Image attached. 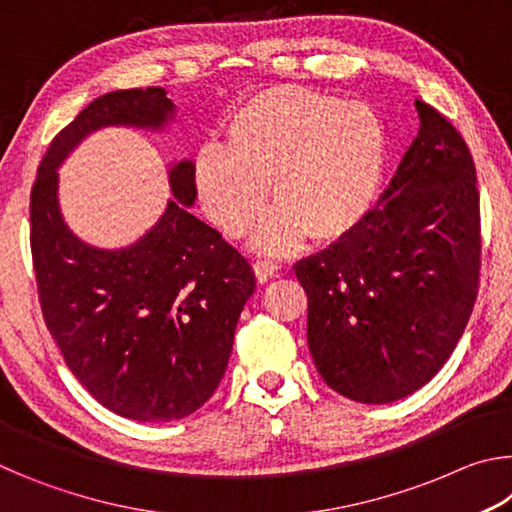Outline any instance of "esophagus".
Instances as JSON below:
<instances>
[{
    "label": "esophagus",
    "mask_w": 512,
    "mask_h": 512,
    "mask_svg": "<svg viewBox=\"0 0 512 512\" xmlns=\"http://www.w3.org/2000/svg\"><path fill=\"white\" fill-rule=\"evenodd\" d=\"M253 271H255L257 282L264 284V282L271 280V277L277 273V264L266 262V259H264V262H255V264H253Z\"/></svg>",
    "instance_id": "esophagus-1"
}]
</instances>
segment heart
<instances>
[{
    "mask_svg": "<svg viewBox=\"0 0 512 512\" xmlns=\"http://www.w3.org/2000/svg\"><path fill=\"white\" fill-rule=\"evenodd\" d=\"M228 149L205 144L194 185L223 235L244 237L273 185L277 210L259 225V253L282 255L307 235L336 241L372 212L386 171V131L366 103L277 85L253 94L225 126Z\"/></svg>",
    "mask_w": 512,
    "mask_h": 512,
    "instance_id": "obj_1",
    "label": "heart"
}]
</instances>
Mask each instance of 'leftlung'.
Here are the masks:
<instances>
[{"mask_svg": "<svg viewBox=\"0 0 512 512\" xmlns=\"http://www.w3.org/2000/svg\"><path fill=\"white\" fill-rule=\"evenodd\" d=\"M420 131L350 235L293 266L307 343L329 388L388 404L445 366L470 320L481 266L479 192L456 128L415 101Z\"/></svg>", "mask_w": 512, "mask_h": 512, "instance_id": "left-lung-1", "label": "left lung"}]
</instances>
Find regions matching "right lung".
Wrapping results in <instances>:
<instances>
[{
  "mask_svg": "<svg viewBox=\"0 0 512 512\" xmlns=\"http://www.w3.org/2000/svg\"><path fill=\"white\" fill-rule=\"evenodd\" d=\"M176 106L162 88L94 99L60 131L31 189V253L40 307L67 368L121 418H187L219 386L235 327L255 291L248 259L189 207L194 162L169 167L173 198L131 246L97 248L60 212L58 169L85 137L108 126L164 131Z\"/></svg>",
  "mask_w": 512,
  "mask_h": 512,
  "instance_id": "obj_1",
  "label": "right lung"
}]
</instances>
